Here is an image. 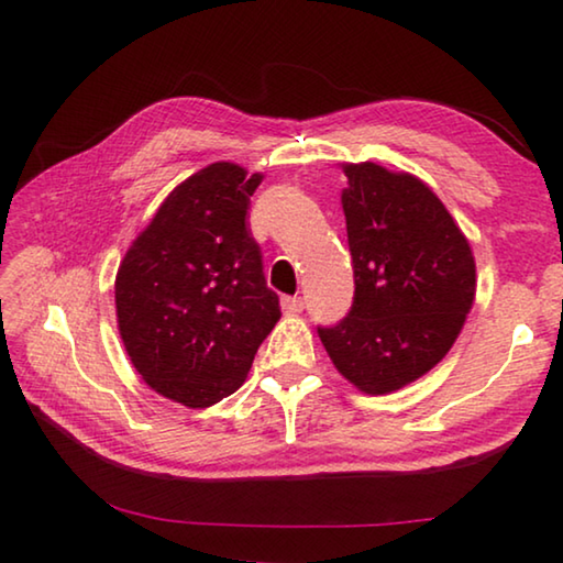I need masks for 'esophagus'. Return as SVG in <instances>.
I'll return each mask as SVG.
<instances>
[{
	"instance_id": "34e87169",
	"label": "esophagus",
	"mask_w": 563,
	"mask_h": 563,
	"mask_svg": "<svg viewBox=\"0 0 563 563\" xmlns=\"http://www.w3.org/2000/svg\"><path fill=\"white\" fill-rule=\"evenodd\" d=\"M302 298H283L280 300V308H283V312H288V316H295V312H300L302 310Z\"/></svg>"
}]
</instances>
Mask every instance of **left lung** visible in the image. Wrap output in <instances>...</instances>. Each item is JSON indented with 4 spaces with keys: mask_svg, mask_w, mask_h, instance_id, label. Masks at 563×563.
<instances>
[{
    "mask_svg": "<svg viewBox=\"0 0 563 563\" xmlns=\"http://www.w3.org/2000/svg\"><path fill=\"white\" fill-rule=\"evenodd\" d=\"M355 300L320 328L338 373L365 395L415 383L460 338L476 292L472 245L434 190L373 161L340 164Z\"/></svg>",
    "mask_w": 563,
    "mask_h": 563,
    "instance_id": "left-lung-1",
    "label": "left lung"
}]
</instances>
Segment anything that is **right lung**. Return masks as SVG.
I'll return each mask as SVG.
<instances>
[{"instance_id": "obj_1", "label": "right lung", "mask_w": 563, "mask_h": 563, "mask_svg": "<svg viewBox=\"0 0 563 563\" xmlns=\"http://www.w3.org/2000/svg\"><path fill=\"white\" fill-rule=\"evenodd\" d=\"M261 180L231 161L196 170L133 238L113 283L131 365L154 393L190 409L233 395L280 320L245 225Z\"/></svg>"}]
</instances>
